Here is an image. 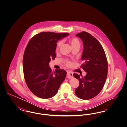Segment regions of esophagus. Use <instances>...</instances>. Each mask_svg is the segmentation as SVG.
I'll return each instance as SVG.
<instances>
[{
    "label": "esophagus",
    "instance_id": "obj_1",
    "mask_svg": "<svg viewBox=\"0 0 127 127\" xmlns=\"http://www.w3.org/2000/svg\"><path fill=\"white\" fill-rule=\"evenodd\" d=\"M73 73L70 72H68L67 73V76L69 79H72L73 78Z\"/></svg>",
    "mask_w": 127,
    "mask_h": 127
}]
</instances>
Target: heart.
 Wrapping results in <instances>:
<instances>
[{
	"instance_id": "b5f03b06",
	"label": "heart",
	"mask_w": 127,
	"mask_h": 127,
	"mask_svg": "<svg viewBox=\"0 0 127 127\" xmlns=\"http://www.w3.org/2000/svg\"><path fill=\"white\" fill-rule=\"evenodd\" d=\"M69 42L72 48L73 47H80V41L77 38H70L69 39ZM62 41H60L57 43L56 48V51H58L60 49L61 46H62ZM67 65H71V63L70 62H67Z\"/></svg>"
}]
</instances>
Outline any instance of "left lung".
<instances>
[{
  "label": "left lung",
  "instance_id": "1",
  "mask_svg": "<svg viewBox=\"0 0 127 127\" xmlns=\"http://www.w3.org/2000/svg\"><path fill=\"white\" fill-rule=\"evenodd\" d=\"M76 36L83 42L81 60L84 63L81 66L87 74L81 77L73 73L80 82L75 94L81 99L89 100L98 95L103 88L108 75L107 59L101 44L90 34L82 32Z\"/></svg>",
  "mask_w": 127,
  "mask_h": 127
}]
</instances>
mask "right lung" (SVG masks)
Wrapping results in <instances>:
<instances>
[{
  "label": "right lung",
  "instance_id": "1",
  "mask_svg": "<svg viewBox=\"0 0 127 127\" xmlns=\"http://www.w3.org/2000/svg\"><path fill=\"white\" fill-rule=\"evenodd\" d=\"M69 34L43 32L28 43L23 57V72L27 87L36 96L42 99L53 97L65 80V70L56 69L52 73L49 63L56 57L58 40Z\"/></svg>",
  "mask_w": 127,
  "mask_h": 127
}]
</instances>
